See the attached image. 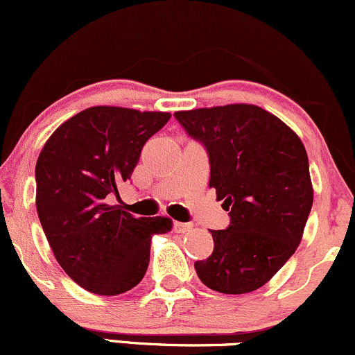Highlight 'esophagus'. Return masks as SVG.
Instances as JSON below:
<instances>
[{"instance_id": "esophagus-1", "label": "esophagus", "mask_w": 355, "mask_h": 355, "mask_svg": "<svg viewBox=\"0 0 355 355\" xmlns=\"http://www.w3.org/2000/svg\"><path fill=\"white\" fill-rule=\"evenodd\" d=\"M189 230H193V223H182V222L174 223V232H176V234H186V232Z\"/></svg>"}]
</instances>
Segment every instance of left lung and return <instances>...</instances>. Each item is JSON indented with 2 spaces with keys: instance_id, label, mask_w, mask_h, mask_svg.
Wrapping results in <instances>:
<instances>
[{
  "instance_id": "obj_1",
  "label": "left lung",
  "mask_w": 355,
  "mask_h": 355,
  "mask_svg": "<svg viewBox=\"0 0 355 355\" xmlns=\"http://www.w3.org/2000/svg\"><path fill=\"white\" fill-rule=\"evenodd\" d=\"M174 116L207 148L209 188L230 216L225 230H211V255L194 262L198 277L225 295L255 291L301 242L313 205L306 150L288 125L254 105Z\"/></svg>"
}]
</instances>
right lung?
Instances as JSON below:
<instances>
[{
	"label": "right lung",
	"mask_w": 355,
	"mask_h": 355,
	"mask_svg": "<svg viewBox=\"0 0 355 355\" xmlns=\"http://www.w3.org/2000/svg\"><path fill=\"white\" fill-rule=\"evenodd\" d=\"M169 113L93 106L52 133L35 166L37 213L57 262L94 295L115 296L142 281L150 242L167 216L135 218L110 194L132 178L140 152Z\"/></svg>",
	"instance_id": "1"
}]
</instances>
